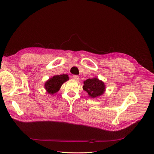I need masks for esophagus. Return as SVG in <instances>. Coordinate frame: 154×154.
Here are the masks:
<instances>
[{"label":"esophagus","instance_id":"obj_1","mask_svg":"<svg viewBox=\"0 0 154 154\" xmlns=\"http://www.w3.org/2000/svg\"><path fill=\"white\" fill-rule=\"evenodd\" d=\"M73 79H74V80H76V81H79V80H80V78H79L78 76H76V75L73 76Z\"/></svg>","mask_w":154,"mask_h":154}]
</instances>
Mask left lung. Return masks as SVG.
Masks as SVG:
<instances>
[{"label":"left lung","mask_w":154,"mask_h":154,"mask_svg":"<svg viewBox=\"0 0 154 154\" xmlns=\"http://www.w3.org/2000/svg\"><path fill=\"white\" fill-rule=\"evenodd\" d=\"M83 89L88 93V97L92 98L103 95L106 90L104 82L96 77L88 78L83 82Z\"/></svg>","instance_id":"left-lung-1"}]
</instances>
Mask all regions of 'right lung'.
<instances>
[{
  "mask_svg": "<svg viewBox=\"0 0 154 154\" xmlns=\"http://www.w3.org/2000/svg\"><path fill=\"white\" fill-rule=\"evenodd\" d=\"M69 80L67 74L54 75L45 82L44 88L48 94L53 95L59 91L63 83Z\"/></svg>",
  "mask_w": 154,
  "mask_h": 154,
  "instance_id": "1",
  "label": "right lung"
}]
</instances>
